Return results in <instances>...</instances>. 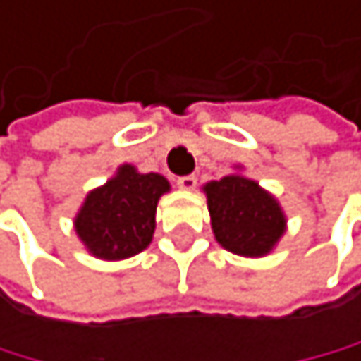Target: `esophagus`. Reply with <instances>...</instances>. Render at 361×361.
<instances>
[{"mask_svg": "<svg viewBox=\"0 0 361 361\" xmlns=\"http://www.w3.org/2000/svg\"><path fill=\"white\" fill-rule=\"evenodd\" d=\"M177 186H179V188H184V191H193V188L198 186V177H195V175L179 177V179H177Z\"/></svg>", "mask_w": 361, "mask_h": 361, "instance_id": "34e87169", "label": "esophagus"}]
</instances>
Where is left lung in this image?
I'll list each match as a JSON object with an SVG mask.
<instances>
[{
	"mask_svg": "<svg viewBox=\"0 0 361 361\" xmlns=\"http://www.w3.org/2000/svg\"><path fill=\"white\" fill-rule=\"evenodd\" d=\"M216 242L230 253L260 258L286 233V214L279 200L258 182L240 173L202 186Z\"/></svg>",
	"mask_w": 361,
	"mask_h": 361,
	"instance_id": "left-lung-1",
	"label": "left lung"
}]
</instances>
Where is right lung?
<instances>
[{
  "instance_id": "1",
  "label": "right lung",
  "mask_w": 361,
  "mask_h": 361,
  "mask_svg": "<svg viewBox=\"0 0 361 361\" xmlns=\"http://www.w3.org/2000/svg\"><path fill=\"white\" fill-rule=\"evenodd\" d=\"M170 182L157 173L117 168L115 177L87 193L75 214V235L85 249L103 260H124L147 249L157 228V204Z\"/></svg>"
}]
</instances>
